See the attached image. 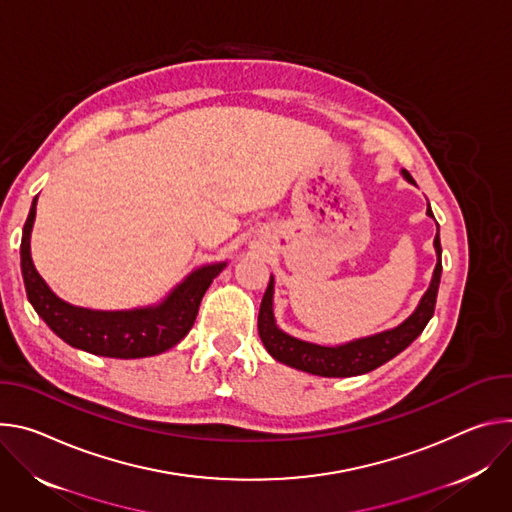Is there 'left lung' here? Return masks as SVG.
<instances>
[{"label":"left lung","mask_w":512,"mask_h":512,"mask_svg":"<svg viewBox=\"0 0 512 512\" xmlns=\"http://www.w3.org/2000/svg\"><path fill=\"white\" fill-rule=\"evenodd\" d=\"M403 177L413 183L411 175L403 170ZM427 215L431 219L433 211L427 205ZM433 248L437 254V264L429 282V289L421 297L417 309L396 327L384 329L374 335L358 337L346 344L337 346H319L313 342H305V339L293 337L287 331H282L276 325L274 319V276L270 274V282L266 287V293L260 303L258 313V333L264 348L268 354L278 360L280 364H287L291 368L325 376V378H348V376H360L370 370H376L378 366L386 364L394 356H399L405 348H409L415 339L421 335L429 319L435 311L437 301V289L441 280V242H439V225L437 234L433 240Z\"/></svg>","instance_id":"1"}]
</instances>
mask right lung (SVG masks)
I'll return each mask as SVG.
<instances>
[{"mask_svg": "<svg viewBox=\"0 0 512 512\" xmlns=\"http://www.w3.org/2000/svg\"><path fill=\"white\" fill-rule=\"evenodd\" d=\"M36 201L38 197H34L24 223L20 264L28 301L52 333L77 350L118 360L148 358L177 346L193 327L205 291L227 262L195 268L156 305L124 311L77 307L56 297L32 262L30 236L36 219Z\"/></svg>", "mask_w": 512, "mask_h": 512, "instance_id": "1", "label": "right lung"}]
</instances>
